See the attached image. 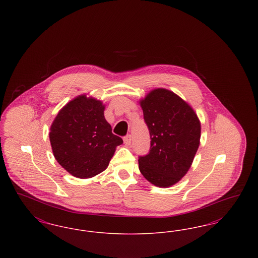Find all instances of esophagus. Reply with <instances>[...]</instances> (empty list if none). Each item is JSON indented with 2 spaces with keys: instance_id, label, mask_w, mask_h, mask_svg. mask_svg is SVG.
Segmentation results:
<instances>
[{
  "instance_id": "34e87169",
  "label": "esophagus",
  "mask_w": 258,
  "mask_h": 258,
  "mask_svg": "<svg viewBox=\"0 0 258 258\" xmlns=\"http://www.w3.org/2000/svg\"><path fill=\"white\" fill-rule=\"evenodd\" d=\"M123 143L126 145V146H130L131 143H132V135H126L123 137Z\"/></svg>"
}]
</instances>
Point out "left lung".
I'll list each match as a JSON object with an SVG mask.
<instances>
[{"mask_svg": "<svg viewBox=\"0 0 258 258\" xmlns=\"http://www.w3.org/2000/svg\"><path fill=\"white\" fill-rule=\"evenodd\" d=\"M139 103L151 137L149 154L139 157V170L151 184L171 186L191 166L201 123L192 107L167 89L152 90Z\"/></svg>", "mask_w": 258, "mask_h": 258, "instance_id": "1", "label": "left lung"}]
</instances>
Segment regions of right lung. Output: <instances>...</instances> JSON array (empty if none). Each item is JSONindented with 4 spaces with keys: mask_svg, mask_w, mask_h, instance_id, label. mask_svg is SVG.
<instances>
[{
    "mask_svg": "<svg viewBox=\"0 0 258 258\" xmlns=\"http://www.w3.org/2000/svg\"><path fill=\"white\" fill-rule=\"evenodd\" d=\"M101 100L80 95L69 101L50 126L52 152L62 168L88 179L104 171L123 139L112 134Z\"/></svg>",
    "mask_w": 258,
    "mask_h": 258,
    "instance_id": "add662e5",
    "label": "right lung"
}]
</instances>
